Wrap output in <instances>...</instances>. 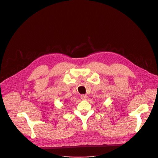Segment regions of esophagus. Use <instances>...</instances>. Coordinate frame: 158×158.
Here are the masks:
<instances>
[{"mask_svg":"<svg viewBox=\"0 0 158 158\" xmlns=\"http://www.w3.org/2000/svg\"><path fill=\"white\" fill-rule=\"evenodd\" d=\"M81 98L82 100H86L88 99V96L86 95V94H82V95L81 96Z\"/></svg>","mask_w":158,"mask_h":158,"instance_id":"34e87169","label":"esophagus"}]
</instances>
